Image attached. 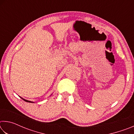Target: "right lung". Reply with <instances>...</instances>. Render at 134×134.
<instances>
[{
	"mask_svg": "<svg viewBox=\"0 0 134 134\" xmlns=\"http://www.w3.org/2000/svg\"><path fill=\"white\" fill-rule=\"evenodd\" d=\"M22 98V97H21ZM22 99L24 100V101H25V102H30V103H32V102H31V101H29V100H25V99H23V98H22Z\"/></svg>",
	"mask_w": 134,
	"mask_h": 134,
	"instance_id": "1",
	"label": "right lung"
}]
</instances>
